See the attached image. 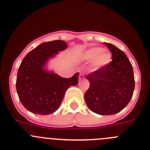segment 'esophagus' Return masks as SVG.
I'll list each match as a JSON object with an SVG mask.
<instances>
[{"instance_id": "1", "label": "esophagus", "mask_w": 150, "mask_h": 150, "mask_svg": "<svg viewBox=\"0 0 150 150\" xmlns=\"http://www.w3.org/2000/svg\"><path fill=\"white\" fill-rule=\"evenodd\" d=\"M84 78V76H83V74H81V75H79V80L80 81H81V80H83Z\"/></svg>"}]
</instances>
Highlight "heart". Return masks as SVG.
Segmentation results:
<instances>
[{
  "label": "heart",
  "mask_w": 150,
  "mask_h": 150,
  "mask_svg": "<svg viewBox=\"0 0 150 150\" xmlns=\"http://www.w3.org/2000/svg\"><path fill=\"white\" fill-rule=\"evenodd\" d=\"M81 59L84 61L92 60L91 63V70L97 71L106 67L110 63L112 55L110 52L104 50L101 47H92L82 53Z\"/></svg>",
  "instance_id": "obj_1"
}]
</instances>
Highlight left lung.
I'll return each instance as SVG.
<instances>
[{
	"mask_svg": "<svg viewBox=\"0 0 150 150\" xmlns=\"http://www.w3.org/2000/svg\"><path fill=\"white\" fill-rule=\"evenodd\" d=\"M112 54L106 67L94 71L86 78L90 83L84 99L91 111L100 115H112L127 106L135 88L133 66L122 50L104 42Z\"/></svg>",
	"mask_w": 150,
	"mask_h": 150,
	"instance_id": "left-lung-1",
	"label": "left lung"
}]
</instances>
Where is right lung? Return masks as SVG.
Instances as JSON below:
<instances>
[{"label":"right lung","instance_id":"right-lung-1","mask_svg":"<svg viewBox=\"0 0 150 150\" xmlns=\"http://www.w3.org/2000/svg\"><path fill=\"white\" fill-rule=\"evenodd\" d=\"M67 45L62 40L42 43L29 52L18 69L16 88L19 99L31 113L47 115L56 111L64 99L65 91L78 83L79 73L64 78L45 68L47 61Z\"/></svg>","mask_w":150,"mask_h":150}]
</instances>
